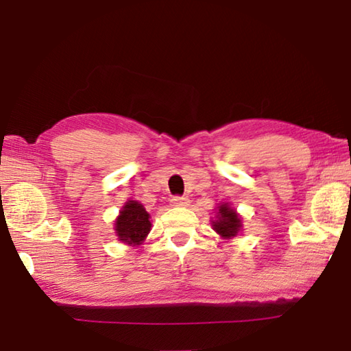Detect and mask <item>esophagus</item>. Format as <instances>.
I'll return each mask as SVG.
<instances>
[{
    "instance_id": "esophagus-1",
    "label": "esophagus",
    "mask_w": 351,
    "mask_h": 351,
    "mask_svg": "<svg viewBox=\"0 0 351 351\" xmlns=\"http://www.w3.org/2000/svg\"><path fill=\"white\" fill-rule=\"evenodd\" d=\"M171 204L178 206V207L187 206L189 204V198H186V197H173V198H171Z\"/></svg>"
}]
</instances>
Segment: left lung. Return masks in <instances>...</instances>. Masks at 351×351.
Wrapping results in <instances>:
<instances>
[{"instance_id": "1", "label": "left lung", "mask_w": 351, "mask_h": 351, "mask_svg": "<svg viewBox=\"0 0 351 351\" xmlns=\"http://www.w3.org/2000/svg\"><path fill=\"white\" fill-rule=\"evenodd\" d=\"M241 228V219L237 215L234 209L228 207V204L219 206L218 212V219L213 221V229L217 232L224 237V239H230V237H235Z\"/></svg>"}]
</instances>
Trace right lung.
<instances>
[{"mask_svg":"<svg viewBox=\"0 0 351 351\" xmlns=\"http://www.w3.org/2000/svg\"><path fill=\"white\" fill-rule=\"evenodd\" d=\"M144 206L138 201H128L116 219V234L128 245H139L150 232L152 223Z\"/></svg>","mask_w":351,"mask_h":351,"instance_id":"add662e5","label":"right lung"}]
</instances>
